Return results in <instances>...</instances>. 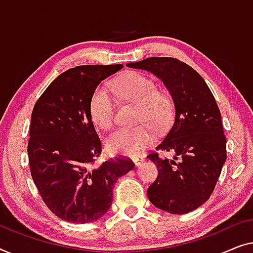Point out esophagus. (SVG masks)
<instances>
[{
	"mask_svg": "<svg viewBox=\"0 0 253 253\" xmlns=\"http://www.w3.org/2000/svg\"><path fill=\"white\" fill-rule=\"evenodd\" d=\"M133 161H134L135 166H140L141 164L144 162V157H136V158H134Z\"/></svg>",
	"mask_w": 253,
	"mask_h": 253,
	"instance_id": "34e87169",
	"label": "esophagus"
}]
</instances>
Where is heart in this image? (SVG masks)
Returning <instances> with one entry per match:
<instances>
[{
  "label": "heart",
  "instance_id": "1",
  "mask_svg": "<svg viewBox=\"0 0 253 253\" xmlns=\"http://www.w3.org/2000/svg\"><path fill=\"white\" fill-rule=\"evenodd\" d=\"M113 92L120 99L137 105L135 122L140 125L119 128L106 140L110 154L136 157L154 142L152 129L163 131L173 118L174 105L169 94L156 89L155 81L138 72H126L112 84ZM92 123L102 129H110L116 120V104L104 87H97L89 101Z\"/></svg>",
  "mask_w": 253,
  "mask_h": 253
}]
</instances>
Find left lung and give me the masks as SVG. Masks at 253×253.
<instances>
[{"mask_svg":"<svg viewBox=\"0 0 253 253\" xmlns=\"http://www.w3.org/2000/svg\"><path fill=\"white\" fill-rule=\"evenodd\" d=\"M127 66L154 73L174 102L173 124L156 150L175 156L169 161L158 152L148 155L158 169L157 179L148 189L149 201L172 214L194 211L211 196L227 158L214 96L199 73L176 58L150 57Z\"/></svg>","mask_w":253,"mask_h":253,"instance_id":"8db88e82","label":"left lung"}]
</instances>
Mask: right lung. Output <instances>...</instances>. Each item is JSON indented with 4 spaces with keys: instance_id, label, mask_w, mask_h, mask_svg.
Segmentation results:
<instances>
[{
    "instance_id": "right-lung-1",
    "label": "right lung",
    "mask_w": 253,
    "mask_h": 253,
    "mask_svg": "<svg viewBox=\"0 0 253 253\" xmlns=\"http://www.w3.org/2000/svg\"><path fill=\"white\" fill-rule=\"evenodd\" d=\"M123 67L67 70L49 84L32 111L27 145L32 179L48 209L67 222L88 223L104 215L117 180L135 166L124 156L95 165L102 143L89 101L101 81Z\"/></svg>"
}]
</instances>
